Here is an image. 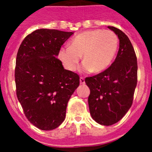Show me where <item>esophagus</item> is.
I'll return each instance as SVG.
<instances>
[{
    "label": "esophagus",
    "mask_w": 152,
    "mask_h": 152,
    "mask_svg": "<svg viewBox=\"0 0 152 152\" xmlns=\"http://www.w3.org/2000/svg\"><path fill=\"white\" fill-rule=\"evenodd\" d=\"M80 84H85V80H84V77H80Z\"/></svg>",
    "instance_id": "obj_1"
}]
</instances>
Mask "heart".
Here are the masks:
<instances>
[{
    "label": "heart",
    "instance_id": "b5f03b06",
    "mask_svg": "<svg viewBox=\"0 0 152 152\" xmlns=\"http://www.w3.org/2000/svg\"><path fill=\"white\" fill-rule=\"evenodd\" d=\"M118 45V36L113 31L91 29L75 36L70 42V46L61 47L58 58L67 69L73 72L77 69L83 55V71L98 73L111 64Z\"/></svg>",
    "mask_w": 152,
    "mask_h": 152
}]
</instances>
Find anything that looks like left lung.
<instances>
[{"instance_id": "1", "label": "left lung", "mask_w": 152, "mask_h": 152, "mask_svg": "<svg viewBox=\"0 0 152 152\" xmlns=\"http://www.w3.org/2000/svg\"><path fill=\"white\" fill-rule=\"evenodd\" d=\"M108 28L119 39L116 59L104 72L85 78L91 91L90 113L103 126L115 124L128 112L133 101L138 72L136 55L128 36L114 26Z\"/></svg>"}]
</instances>
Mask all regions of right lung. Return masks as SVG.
<instances>
[{"mask_svg": "<svg viewBox=\"0 0 152 152\" xmlns=\"http://www.w3.org/2000/svg\"><path fill=\"white\" fill-rule=\"evenodd\" d=\"M72 32L40 29L26 36L16 59L17 96L27 119L42 130H52L65 118L78 75L64 69L56 56Z\"/></svg>", "mask_w": 152, "mask_h": 152, "instance_id": "obj_1", "label": "right lung"}]
</instances>
